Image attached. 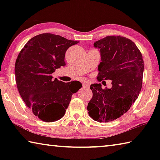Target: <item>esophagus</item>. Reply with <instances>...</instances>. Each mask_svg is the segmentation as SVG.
<instances>
[{
	"label": "esophagus",
	"instance_id": "esophagus-1",
	"mask_svg": "<svg viewBox=\"0 0 160 160\" xmlns=\"http://www.w3.org/2000/svg\"><path fill=\"white\" fill-rule=\"evenodd\" d=\"M82 86L85 87V88H88V87H89V83L84 82V83H82Z\"/></svg>",
	"mask_w": 160,
	"mask_h": 160
}]
</instances>
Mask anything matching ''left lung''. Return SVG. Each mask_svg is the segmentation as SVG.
Instances as JSON below:
<instances>
[{
	"mask_svg": "<svg viewBox=\"0 0 160 160\" xmlns=\"http://www.w3.org/2000/svg\"><path fill=\"white\" fill-rule=\"evenodd\" d=\"M94 47L100 49L102 58L97 80H111L112 88L102 89L100 83L91 85L92 97L87 109L94 121L107 123L126 113L138 98L144 62L135 43L124 37L107 36L94 42Z\"/></svg>",
	"mask_w": 160,
	"mask_h": 160,
	"instance_id": "8db88e82",
	"label": "left lung"
}]
</instances>
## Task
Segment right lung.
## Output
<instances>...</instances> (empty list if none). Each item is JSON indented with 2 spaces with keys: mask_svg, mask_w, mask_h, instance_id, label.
<instances>
[{
  "mask_svg": "<svg viewBox=\"0 0 160 160\" xmlns=\"http://www.w3.org/2000/svg\"><path fill=\"white\" fill-rule=\"evenodd\" d=\"M78 43L59 35L41 34L28 41L16 59L19 93L34 115L45 122L63 117L72 94L82 87L78 81L66 83L53 80L51 75L56 69L66 66L67 49Z\"/></svg>",
  "mask_w": 160,
  "mask_h": 160,
  "instance_id": "right-lung-1",
  "label": "right lung"
}]
</instances>
